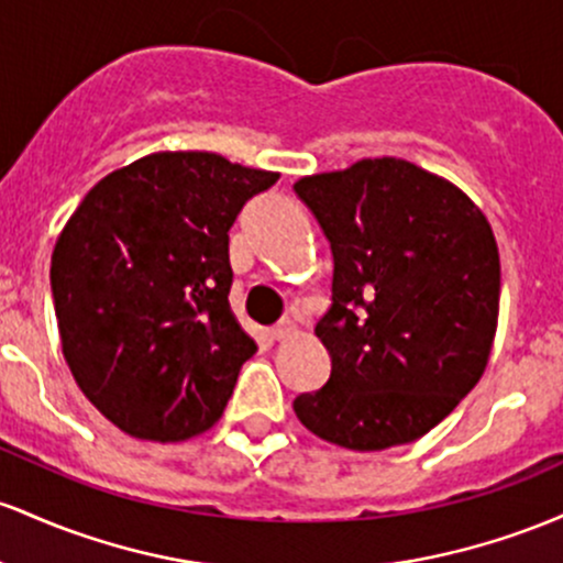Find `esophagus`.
<instances>
[{"mask_svg":"<svg viewBox=\"0 0 563 563\" xmlns=\"http://www.w3.org/2000/svg\"><path fill=\"white\" fill-rule=\"evenodd\" d=\"M292 334H298V321L289 319V316H284L279 324L271 327V338L274 340H287L292 338Z\"/></svg>","mask_w":563,"mask_h":563,"instance_id":"esophagus-1","label":"esophagus"}]
</instances>
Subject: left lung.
<instances>
[{
	"label": "left lung",
	"mask_w": 563,
	"mask_h": 563,
	"mask_svg": "<svg viewBox=\"0 0 563 563\" xmlns=\"http://www.w3.org/2000/svg\"><path fill=\"white\" fill-rule=\"evenodd\" d=\"M298 197L330 239L332 308L316 324L330 380L292 409L353 452L409 444L482 380L500 313L486 214L441 175L396 156L306 175Z\"/></svg>",
	"instance_id": "8db88e82"
}]
</instances>
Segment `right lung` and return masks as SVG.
I'll return each instance as SVG.
<instances>
[{
  "label": "right lung",
  "instance_id": "right-lung-1",
  "mask_svg": "<svg viewBox=\"0 0 563 563\" xmlns=\"http://www.w3.org/2000/svg\"><path fill=\"white\" fill-rule=\"evenodd\" d=\"M279 173L212 151H156L98 180L49 263L63 356L132 439L210 431L257 351L229 306V231Z\"/></svg>",
  "mask_w": 563,
  "mask_h": 563
}]
</instances>
